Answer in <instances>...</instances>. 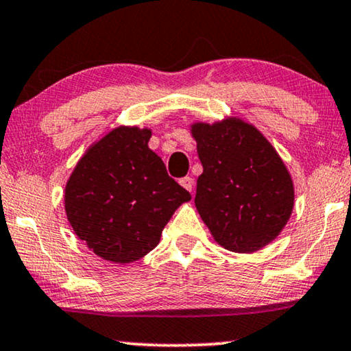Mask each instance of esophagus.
<instances>
[{
  "label": "esophagus",
  "instance_id": "obj_1",
  "mask_svg": "<svg viewBox=\"0 0 351 351\" xmlns=\"http://www.w3.org/2000/svg\"><path fill=\"white\" fill-rule=\"evenodd\" d=\"M179 184L184 186L185 190H189V191H191L193 190V185H195V180L191 179V177H184V179H180L179 180Z\"/></svg>",
  "mask_w": 351,
  "mask_h": 351
}]
</instances>
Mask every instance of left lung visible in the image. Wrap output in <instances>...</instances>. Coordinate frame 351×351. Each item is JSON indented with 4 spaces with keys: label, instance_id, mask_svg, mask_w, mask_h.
<instances>
[{
    "label": "left lung",
    "instance_id": "left-lung-1",
    "mask_svg": "<svg viewBox=\"0 0 351 351\" xmlns=\"http://www.w3.org/2000/svg\"><path fill=\"white\" fill-rule=\"evenodd\" d=\"M191 136L203 165L195 206L215 241L239 254L271 243L294 208V184L271 143L239 118L193 123Z\"/></svg>",
    "mask_w": 351,
    "mask_h": 351
}]
</instances>
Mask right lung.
Masks as SVG:
<instances>
[{
	"label": "right lung",
	"mask_w": 351,
	"mask_h": 351,
	"mask_svg": "<svg viewBox=\"0 0 351 351\" xmlns=\"http://www.w3.org/2000/svg\"><path fill=\"white\" fill-rule=\"evenodd\" d=\"M150 137L147 128L113 129L86 150L65 185L71 228L104 261L147 256L176 209L191 199L148 148Z\"/></svg>",
	"instance_id": "1"
}]
</instances>
